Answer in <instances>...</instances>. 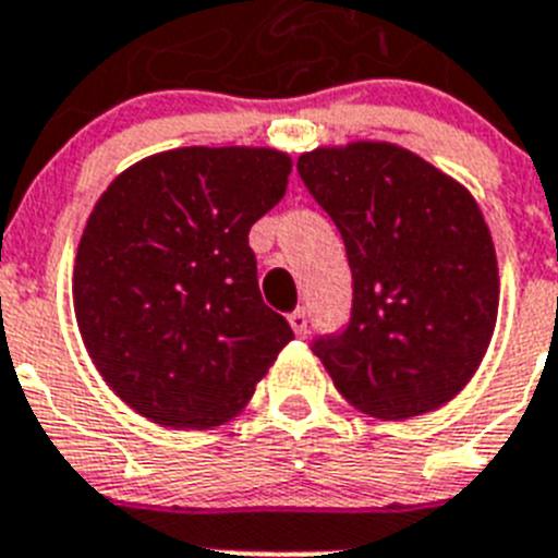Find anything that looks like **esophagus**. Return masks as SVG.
<instances>
[{
	"label": "esophagus",
	"mask_w": 558,
	"mask_h": 558,
	"mask_svg": "<svg viewBox=\"0 0 558 558\" xmlns=\"http://www.w3.org/2000/svg\"><path fill=\"white\" fill-rule=\"evenodd\" d=\"M288 322H290V327H293L295 335H307V324H310L307 310H304V307L293 310V313L288 315Z\"/></svg>",
	"instance_id": "1"
}]
</instances>
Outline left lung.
<instances>
[{
    "label": "left lung",
    "instance_id": "obj_1",
    "mask_svg": "<svg viewBox=\"0 0 558 558\" xmlns=\"http://www.w3.org/2000/svg\"><path fill=\"white\" fill-rule=\"evenodd\" d=\"M295 167L352 268L347 327L313 340L335 388L379 418L445 405L497 322L495 245L472 195L386 142L318 147Z\"/></svg>",
    "mask_w": 558,
    "mask_h": 558
}]
</instances>
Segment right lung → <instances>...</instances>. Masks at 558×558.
I'll list each match as a JSON object with an SVG mask.
<instances>
[{"label": "right lung", "instance_id": "obj_1", "mask_svg": "<svg viewBox=\"0 0 558 558\" xmlns=\"http://www.w3.org/2000/svg\"><path fill=\"white\" fill-rule=\"evenodd\" d=\"M270 147H179L128 167L83 229L75 315L111 391L165 427L234 416L293 340L248 231L288 190Z\"/></svg>", "mask_w": 558, "mask_h": 558}]
</instances>
